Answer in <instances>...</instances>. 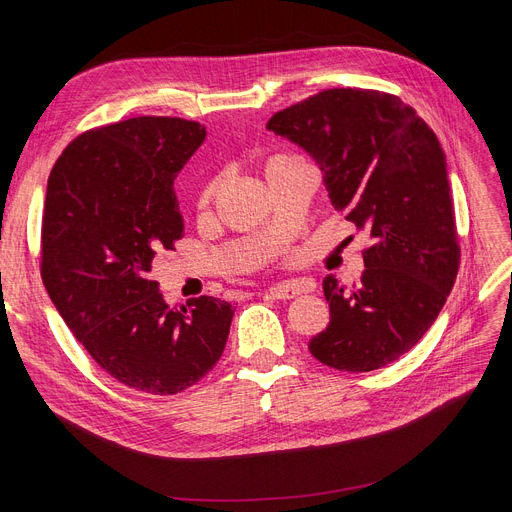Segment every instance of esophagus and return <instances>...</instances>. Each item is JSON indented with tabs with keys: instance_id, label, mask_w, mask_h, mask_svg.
<instances>
[{
	"instance_id": "obj_1",
	"label": "esophagus",
	"mask_w": 512,
	"mask_h": 512,
	"mask_svg": "<svg viewBox=\"0 0 512 512\" xmlns=\"http://www.w3.org/2000/svg\"><path fill=\"white\" fill-rule=\"evenodd\" d=\"M267 294H272L274 299H294L299 294L307 292V286L297 284V282H282V284H274L265 290Z\"/></svg>"
}]
</instances>
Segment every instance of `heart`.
Wrapping results in <instances>:
<instances>
[{
  "instance_id": "heart-1",
  "label": "heart",
  "mask_w": 512,
  "mask_h": 512,
  "mask_svg": "<svg viewBox=\"0 0 512 512\" xmlns=\"http://www.w3.org/2000/svg\"><path fill=\"white\" fill-rule=\"evenodd\" d=\"M213 186H215V182H211V184H209V186L205 188V193H203L205 197H209V195H211V191H213Z\"/></svg>"
}]
</instances>
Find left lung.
<instances>
[{
    "label": "left lung",
    "instance_id": "1",
    "mask_svg": "<svg viewBox=\"0 0 512 512\" xmlns=\"http://www.w3.org/2000/svg\"><path fill=\"white\" fill-rule=\"evenodd\" d=\"M267 130L317 161L334 209L371 238L357 284L324 278L330 326L311 355L353 373L396 361L432 328L461 263L438 137L411 105L371 89L321 91Z\"/></svg>",
    "mask_w": 512,
    "mask_h": 512
}]
</instances>
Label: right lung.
<instances>
[{
	"instance_id": "add662e5",
	"label": "right lung",
	"mask_w": 512,
	"mask_h": 512,
	"mask_svg": "<svg viewBox=\"0 0 512 512\" xmlns=\"http://www.w3.org/2000/svg\"><path fill=\"white\" fill-rule=\"evenodd\" d=\"M205 141L193 120L141 116L76 137L43 205L41 278L74 338L120 384L168 396L220 361L234 307L213 297L170 309L155 255L184 236L174 180Z\"/></svg>"
}]
</instances>
